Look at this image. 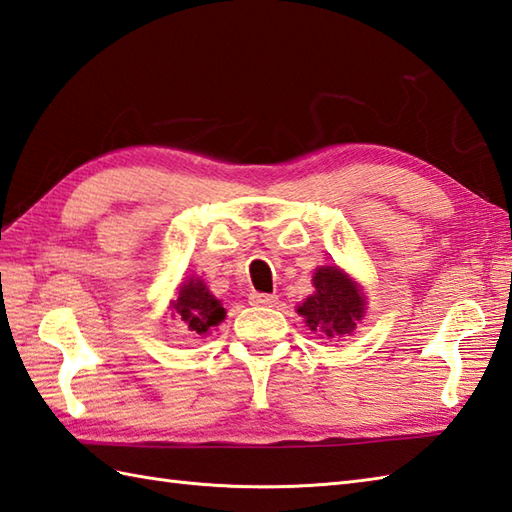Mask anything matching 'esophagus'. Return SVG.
<instances>
[{
    "label": "esophagus",
    "instance_id": "34e87169",
    "mask_svg": "<svg viewBox=\"0 0 512 512\" xmlns=\"http://www.w3.org/2000/svg\"><path fill=\"white\" fill-rule=\"evenodd\" d=\"M249 300H252L258 306H274V304H278V295H274V293H252V295H249Z\"/></svg>",
    "mask_w": 512,
    "mask_h": 512
}]
</instances>
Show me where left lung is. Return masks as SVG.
<instances>
[{
    "label": "left lung",
    "mask_w": 512,
    "mask_h": 512,
    "mask_svg": "<svg viewBox=\"0 0 512 512\" xmlns=\"http://www.w3.org/2000/svg\"><path fill=\"white\" fill-rule=\"evenodd\" d=\"M315 293L300 306L311 331H322L326 337H344L355 331L363 317V298L359 289L339 267H320L313 276Z\"/></svg>",
    "instance_id": "8db88e82"
}]
</instances>
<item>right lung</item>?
I'll list each match as a JSON object with an SVG mask.
<instances>
[{"mask_svg":"<svg viewBox=\"0 0 512 512\" xmlns=\"http://www.w3.org/2000/svg\"><path fill=\"white\" fill-rule=\"evenodd\" d=\"M175 313L192 333H208L212 326L223 322L225 309L214 300V295L206 289L201 280L190 278L186 285H181L175 300Z\"/></svg>","mask_w":512,"mask_h":512,"instance_id":"obj_1","label":"right lung"}]
</instances>
